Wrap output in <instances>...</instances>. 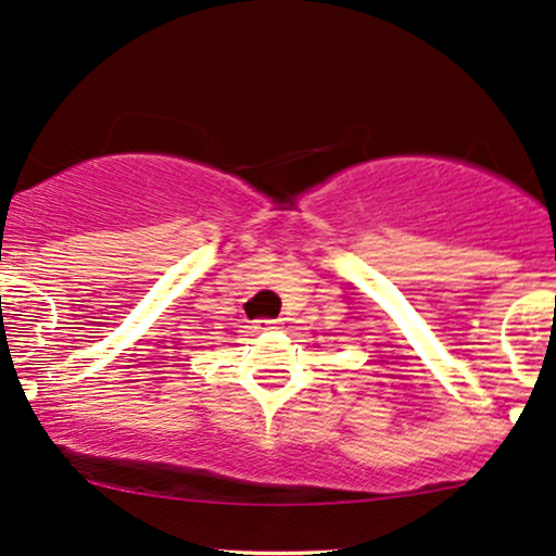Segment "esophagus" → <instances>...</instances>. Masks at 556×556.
<instances>
[{
  "label": "esophagus",
  "mask_w": 556,
  "mask_h": 556,
  "mask_svg": "<svg viewBox=\"0 0 556 556\" xmlns=\"http://www.w3.org/2000/svg\"><path fill=\"white\" fill-rule=\"evenodd\" d=\"M253 329H277V321H271V318H256Z\"/></svg>",
  "instance_id": "esophagus-1"
}]
</instances>
